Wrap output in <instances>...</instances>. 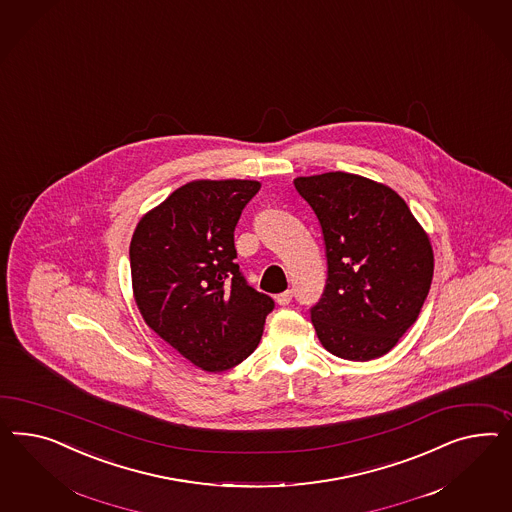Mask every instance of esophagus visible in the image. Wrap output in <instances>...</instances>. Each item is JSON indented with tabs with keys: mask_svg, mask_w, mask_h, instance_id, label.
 Segmentation results:
<instances>
[{
	"mask_svg": "<svg viewBox=\"0 0 512 512\" xmlns=\"http://www.w3.org/2000/svg\"><path fill=\"white\" fill-rule=\"evenodd\" d=\"M292 300V291L281 292V294H277L276 302L279 305H289Z\"/></svg>",
	"mask_w": 512,
	"mask_h": 512,
	"instance_id": "34e87169",
	"label": "esophagus"
}]
</instances>
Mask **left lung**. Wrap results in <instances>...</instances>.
I'll list each match as a JSON object with an SVG mask.
<instances>
[{
	"instance_id": "8db88e82",
	"label": "left lung",
	"mask_w": 512,
	"mask_h": 512,
	"mask_svg": "<svg viewBox=\"0 0 512 512\" xmlns=\"http://www.w3.org/2000/svg\"><path fill=\"white\" fill-rule=\"evenodd\" d=\"M317 214L328 279L311 322L333 356L376 360L399 343L429 294V235L386 184L332 171L294 179Z\"/></svg>"
}]
</instances>
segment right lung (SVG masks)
I'll use <instances>...</instances> for the list:
<instances>
[{
    "mask_svg": "<svg viewBox=\"0 0 512 512\" xmlns=\"http://www.w3.org/2000/svg\"><path fill=\"white\" fill-rule=\"evenodd\" d=\"M257 180H194L149 210L132 235L130 272L152 332L208 373L257 348L274 300L235 263V227Z\"/></svg>",
    "mask_w": 512,
    "mask_h": 512,
    "instance_id": "add662e5",
    "label": "right lung"
}]
</instances>
